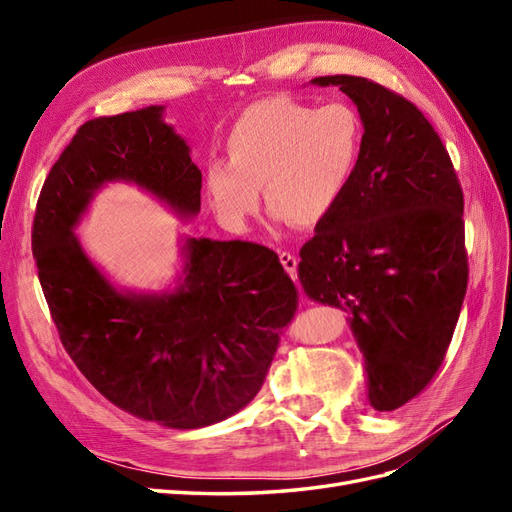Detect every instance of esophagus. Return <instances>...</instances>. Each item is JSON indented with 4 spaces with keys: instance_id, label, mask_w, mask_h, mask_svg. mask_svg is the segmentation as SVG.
Returning <instances> with one entry per match:
<instances>
[{
    "instance_id": "obj_1",
    "label": "esophagus",
    "mask_w": 512,
    "mask_h": 512,
    "mask_svg": "<svg viewBox=\"0 0 512 512\" xmlns=\"http://www.w3.org/2000/svg\"><path fill=\"white\" fill-rule=\"evenodd\" d=\"M280 262L284 265V269L288 271V275H297V267H299V258L294 256V254H290V252H282L280 254Z\"/></svg>"
}]
</instances>
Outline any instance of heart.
Listing matches in <instances>:
<instances>
[{
    "label": "heart",
    "mask_w": 512,
    "mask_h": 512,
    "mask_svg": "<svg viewBox=\"0 0 512 512\" xmlns=\"http://www.w3.org/2000/svg\"><path fill=\"white\" fill-rule=\"evenodd\" d=\"M365 123L348 102L324 106L269 96L245 106L226 138L230 160L207 166V194L220 218L241 226L260 205L277 218L316 226L342 203L361 162Z\"/></svg>",
    "instance_id": "obj_1"
}]
</instances>
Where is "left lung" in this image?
I'll use <instances>...</instances> for the list:
<instances>
[{
    "label": "left lung",
    "instance_id": "8db88e82",
    "mask_svg": "<svg viewBox=\"0 0 512 512\" xmlns=\"http://www.w3.org/2000/svg\"><path fill=\"white\" fill-rule=\"evenodd\" d=\"M359 108L365 143L342 203L301 247L309 299L350 314L369 401L397 410L438 374L468 290L463 192L418 108L363 76H318Z\"/></svg>",
    "mask_w": 512,
    "mask_h": 512
}]
</instances>
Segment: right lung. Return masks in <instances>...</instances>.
<instances>
[{
  "label": "right lung",
  "instance_id": "1",
  "mask_svg": "<svg viewBox=\"0 0 512 512\" xmlns=\"http://www.w3.org/2000/svg\"><path fill=\"white\" fill-rule=\"evenodd\" d=\"M162 113L147 106L83 123L42 185L32 247L81 374L143 421L196 429L256 397L299 290L277 254L250 241L185 239L181 282L162 294L121 292L87 258L74 226L104 183L141 185L183 218L200 211L203 175Z\"/></svg>",
  "mask_w": 512,
  "mask_h": 512
}]
</instances>
